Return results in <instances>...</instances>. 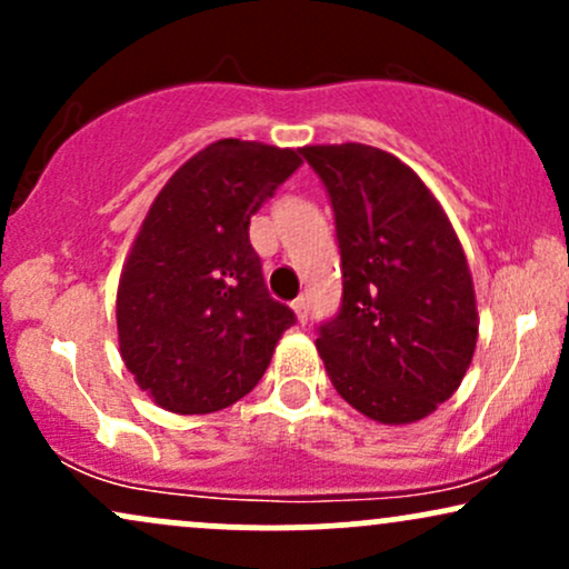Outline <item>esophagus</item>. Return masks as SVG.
Segmentation results:
<instances>
[{"label":"esophagus","instance_id":"obj_1","mask_svg":"<svg viewBox=\"0 0 569 569\" xmlns=\"http://www.w3.org/2000/svg\"><path fill=\"white\" fill-rule=\"evenodd\" d=\"M291 307H293V312H297V321L305 323L307 321V299L305 297H297L291 302Z\"/></svg>","mask_w":569,"mask_h":569}]
</instances>
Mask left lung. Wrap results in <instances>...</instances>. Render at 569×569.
<instances>
[{"label":"left lung","mask_w":569,"mask_h":569,"mask_svg":"<svg viewBox=\"0 0 569 569\" xmlns=\"http://www.w3.org/2000/svg\"><path fill=\"white\" fill-rule=\"evenodd\" d=\"M299 152L329 192L342 257V307L316 339L326 375L369 420H422L460 388L479 337L460 238L396 154L352 141Z\"/></svg>","instance_id":"obj_1"}]
</instances>
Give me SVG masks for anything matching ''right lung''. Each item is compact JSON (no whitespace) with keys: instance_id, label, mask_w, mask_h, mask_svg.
<instances>
[{"instance_id":"obj_1","label":"right lung","mask_w":569,"mask_h":569,"mask_svg":"<svg viewBox=\"0 0 569 569\" xmlns=\"http://www.w3.org/2000/svg\"><path fill=\"white\" fill-rule=\"evenodd\" d=\"M299 166L293 149L221 139L149 206L117 286V337L158 407L208 415L262 380L297 318L267 291L248 224Z\"/></svg>"}]
</instances>
